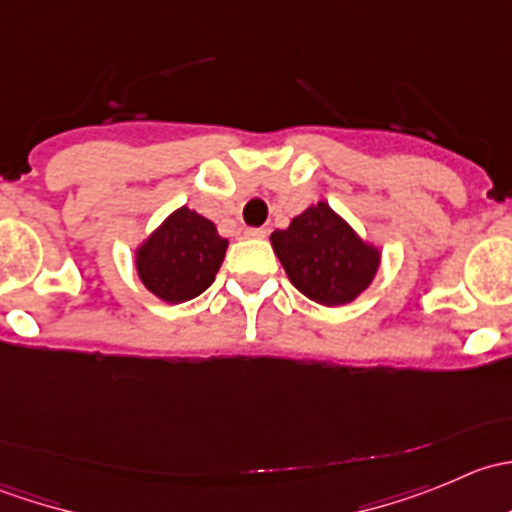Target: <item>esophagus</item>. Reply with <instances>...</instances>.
Wrapping results in <instances>:
<instances>
[{
	"mask_svg": "<svg viewBox=\"0 0 512 512\" xmlns=\"http://www.w3.org/2000/svg\"><path fill=\"white\" fill-rule=\"evenodd\" d=\"M242 237H267L265 227H242L240 230Z\"/></svg>",
	"mask_w": 512,
	"mask_h": 512,
	"instance_id": "1",
	"label": "esophagus"
}]
</instances>
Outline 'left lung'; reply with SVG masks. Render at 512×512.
I'll return each mask as SVG.
<instances>
[{"label":"left lung","mask_w":512,"mask_h":512,"mask_svg":"<svg viewBox=\"0 0 512 512\" xmlns=\"http://www.w3.org/2000/svg\"><path fill=\"white\" fill-rule=\"evenodd\" d=\"M270 240L289 282L324 307L354 302L379 272L381 252L324 200L309 205L287 230L272 232Z\"/></svg>","instance_id":"left-lung-1"}]
</instances>
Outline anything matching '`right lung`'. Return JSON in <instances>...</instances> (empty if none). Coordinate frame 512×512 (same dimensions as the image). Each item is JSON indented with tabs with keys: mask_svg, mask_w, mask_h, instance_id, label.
<instances>
[{
	"mask_svg": "<svg viewBox=\"0 0 512 512\" xmlns=\"http://www.w3.org/2000/svg\"><path fill=\"white\" fill-rule=\"evenodd\" d=\"M227 240L190 208H178L136 250V272L148 292L170 304L188 302L215 282Z\"/></svg>",
	"mask_w": 512,
	"mask_h": 512,
	"instance_id": "1",
	"label": "right lung"
}]
</instances>
